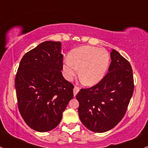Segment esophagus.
Segmentation results:
<instances>
[{
    "instance_id": "obj_1",
    "label": "esophagus",
    "mask_w": 148,
    "mask_h": 148,
    "mask_svg": "<svg viewBox=\"0 0 148 148\" xmlns=\"http://www.w3.org/2000/svg\"><path fill=\"white\" fill-rule=\"evenodd\" d=\"M79 91V88L77 86H74V96H76V95H77V94L78 93Z\"/></svg>"
}]
</instances>
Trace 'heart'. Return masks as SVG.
Masks as SVG:
<instances>
[{
    "label": "heart",
    "instance_id": "1",
    "mask_svg": "<svg viewBox=\"0 0 148 148\" xmlns=\"http://www.w3.org/2000/svg\"><path fill=\"white\" fill-rule=\"evenodd\" d=\"M110 63V56L104 49L84 46L70 52L69 59L64 63V70L68 79H71L79 69L82 82L92 86L101 81L105 75Z\"/></svg>",
    "mask_w": 148,
    "mask_h": 148
}]
</instances>
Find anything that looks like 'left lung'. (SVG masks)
Masks as SVG:
<instances>
[{
    "label": "left lung",
    "instance_id": "obj_1",
    "mask_svg": "<svg viewBox=\"0 0 148 148\" xmlns=\"http://www.w3.org/2000/svg\"><path fill=\"white\" fill-rule=\"evenodd\" d=\"M110 56L108 72L102 79L92 87L81 89L76 96L81 122L99 133L112 129L122 120L134 92L130 62L114 49Z\"/></svg>",
    "mask_w": 148,
    "mask_h": 148
}]
</instances>
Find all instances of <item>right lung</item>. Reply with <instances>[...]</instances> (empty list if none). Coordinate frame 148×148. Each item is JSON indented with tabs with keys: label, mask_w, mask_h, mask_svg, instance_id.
<instances>
[{
	"label": "right lung",
	"mask_w": 148,
	"mask_h": 148,
	"mask_svg": "<svg viewBox=\"0 0 148 148\" xmlns=\"http://www.w3.org/2000/svg\"><path fill=\"white\" fill-rule=\"evenodd\" d=\"M61 42L48 41L27 52L15 78L18 107L28 126L38 132L56 127L69 102L74 85L62 76Z\"/></svg>",
	"instance_id": "obj_1"
}]
</instances>
